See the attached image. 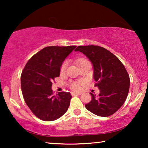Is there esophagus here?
Masks as SVG:
<instances>
[{"label":"esophagus","instance_id":"1","mask_svg":"<svg viewBox=\"0 0 148 148\" xmlns=\"http://www.w3.org/2000/svg\"><path fill=\"white\" fill-rule=\"evenodd\" d=\"M71 95H72L73 96H77V95H80V94H81L80 93H79V92H71Z\"/></svg>","mask_w":148,"mask_h":148}]
</instances>
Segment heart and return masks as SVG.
Wrapping results in <instances>:
<instances>
[{
  "mask_svg": "<svg viewBox=\"0 0 148 148\" xmlns=\"http://www.w3.org/2000/svg\"><path fill=\"white\" fill-rule=\"evenodd\" d=\"M85 61H87V60L85 59H81L79 60V64L82 63V62H84ZM66 66H67V63H66V62H64V63L62 64V65L61 66V69H60L61 72H64V71H65ZM71 88L73 90H77L80 88L79 84H77V83H73V84H71Z\"/></svg>",
  "mask_w": 148,
  "mask_h": 148,
  "instance_id": "obj_1",
  "label": "heart"
}]
</instances>
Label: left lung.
<instances>
[{
  "label": "left lung",
  "mask_w": 148,
  "mask_h": 148,
  "mask_svg": "<svg viewBox=\"0 0 148 148\" xmlns=\"http://www.w3.org/2000/svg\"><path fill=\"white\" fill-rule=\"evenodd\" d=\"M75 51L82 52L92 63L95 86L100 90L98 96L90 93L92 100L86 104L87 110L99 116L114 114L128 96L130 79L125 66L114 54L100 46H79Z\"/></svg>",
  "instance_id": "1"
}]
</instances>
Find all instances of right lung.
<instances>
[{"label": "right lung", "instance_id": "obj_1", "mask_svg": "<svg viewBox=\"0 0 148 148\" xmlns=\"http://www.w3.org/2000/svg\"><path fill=\"white\" fill-rule=\"evenodd\" d=\"M76 46H48L32 56L21 75L24 100L38 118L52 121L61 117L70 105L69 92L53 96L52 81L60 75L62 62Z\"/></svg>", "mask_w": 148, "mask_h": 148}]
</instances>
